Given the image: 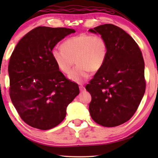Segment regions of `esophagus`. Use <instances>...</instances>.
Instances as JSON below:
<instances>
[{
	"mask_svg": "<svg viewBox=\"0 0 158 158\" xmlns=\"http://www.w3.org/2000/svg\"><path fill=\"white\" fill-rule=\"evenodd\" d=\"M79 90L80 91H84V90H85V88L83 85H79Z\"/></svg>",
	"mask_w": 158,
	"mask_h": 158,
	"instance_id": "esophagus-1",
	"label": "esophagus"
}]
</instances>
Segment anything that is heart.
<instances>
[{"label": "heart", "mask_w": 158, "mask_h": 158, "mask_svg": "<svg viewBox=\"0 0 158 158\" xmlns=\"http://www.w3.org/2000/svg\"><path fill=\"white\" fill-rule=\"evenodd\" d=\"M62 47L53 48V60L63 73H69L75 60L77 65L68 77L79 84L88 79L90 71L100 70L107 56L106 40L98 34L81 33L69 37L63 42Z\"/></svg>", "instance_id": "1"}]
</instances>
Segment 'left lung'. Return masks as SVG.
<instances>
[{"label": "left lung", "mask_w": 158, "mask_h": 158, "mask_svg": "<svg viewBox=\"0 0 158 158\" xmlns=\"http://www.w3.org/2000/svg\"><path fill=\"white\" fill-rule=\"evenodd\" d=\"M89 31L101 35L107 44L105 63L85 85L92 98L90 114L102 126L116 127L132 117L145 93L142 53L129 34L114 24Z\"/></svg>", "instance_id": "left-lung-1"}]
</instances>
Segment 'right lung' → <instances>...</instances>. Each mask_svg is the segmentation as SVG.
I'll list each match as a JSON object with an SVG mask.
<instances>
[{"instance_id":"add662e5","label":"right lung","mask_w":158,"mask_h":158,"mask_svg":"<svg viewBox=\"0 0 158 158\" xmlns=\"http://www.w3.org/2000/svg\"><path fill=\"white\" fill-rule=\"evenodd\" d=\"M74 29L38 26L21 38L10 58V96L21 118L37 129L57 126L79 93V85L64 76L52 50Z\"/></svg>"}]
</instances>
